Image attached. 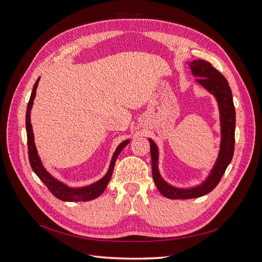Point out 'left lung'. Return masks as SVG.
<instances>
[{
    "mask_svg": "<svg viewBox=\"0 0 262 262\" xmlns=\"http://www.w3.org/2000/svg\"><path fill=\"white\" fill-rule=\"evenodd\" d=\"M192 73L197 77L196 82L204 86L217 100L221 114V150L215 164L209 177L201 185L191 189H178L171 186L161 177L158 168L159 151L152 140L150 143L152 177L160 193L169 199H190L204 196L212 191L221 181L224 172L232 160L234 151V129H235V110L232 100V93L225 77L216 70L209 61L196 59L189 64Z\"/></svg>",
    "mask_w": 262,
    "mask_h": 262,
    "instance_id": "left-lung-1",
    "label": "left lung"
}]
</instances>
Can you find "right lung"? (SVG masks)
<instances>
[{"label": "right lung", "instance_id": "obj_1", "mask_svg": "<svg viewBox=\"0 0 262 262\" xmlns=\"http://www.w3.org/2000/svg\"><path fill=\"white\" fill-rule=\"evenodd\" d=\"M38 82H39V78L37 79V81L34 84L33 91H32V94H31V97H30V101L28 103L27 116H26L29 160H30L31 167H32V169L34 170L36 175L38 176V178L46 184V186L49 189V191L51 192L56 198L60 199V201H63V202H89V201H92V199H95V198L99 197L104 192L106 185H107V183H108V181L112 177V173H113L116 159H117L118 155L120 154V151L129 144L130 141L127 140V141L122 142L116 148V151L114 152L113 157H112L111 164H110L107 172L105 173V176L103 178H101L99 181H97V182H95L91 185L83 186V188H69V186H67L65 183L58 181L53 176L50 175V173L47 171V169L42 166L41 161H40L39 156H38V152H37L35 142H34V133H33V130H32L31 118H30L31 115L30 114H31V108L33 106L34 98L36 96V90H37V86H38Z\"/></svg>", "mask_w": 262, "mask_h": 262}]
</instances>
